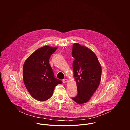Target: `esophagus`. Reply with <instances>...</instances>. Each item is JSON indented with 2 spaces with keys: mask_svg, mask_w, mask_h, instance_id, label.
I'll return each mask as SVG.
<instances>
[{
  "mask_svg": "<svg viewBox=\"0 0 130 130\" xmlns=\"http://www.w3.org/2000/svg\"><path fill=\"white\" fill-rule=\"evenodd\" d=\"M67 82H68V80H67V79H64L63 80V82L64 83H67Z\"/></svg>",
  "mask_w": 130,
  "mask_h": 130,
  "instance_id": "esophagus-1",
  "label": "esophagus"
}]
</instances>
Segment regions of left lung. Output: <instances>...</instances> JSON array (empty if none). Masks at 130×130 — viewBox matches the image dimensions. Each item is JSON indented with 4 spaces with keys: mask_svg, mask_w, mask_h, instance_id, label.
<instances>
[{
    "mask_svg": "<svg viewBox=\"0 0 130 130\" xmlns=\"http://www.w3.org/2000/svg\"><path fill=\"white\" fill-rule=\"evenodd\" d=\"M72 56L75 58L72 68L78 90V95L72 99L81 104L88 102L98 87L102 69L96 55L87 47L74 43Z\"/></svg>",
    "mask_w": 130,
    "mask_h": 130,
    "instance_id": "obj_1",
    "label": "left lung"
}]
</instances>
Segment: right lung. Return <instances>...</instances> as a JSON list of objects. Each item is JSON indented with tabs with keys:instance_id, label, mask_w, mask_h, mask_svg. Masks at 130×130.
I'll return each instance as SVG.
<instances>
[{
	"instance_id": "obj_1",
	"label": "right lung",
	"mask_w": 130,
	"mask_h": 130,
	"mask_svg": "<svg viewBox=\"0 0 130 130\" xmlns=\"http://www.w3.org/2000/svg\"><path fill=\"white\" fill-rule=\"evenodd\" d=\"M57 47L44 46L35 50L25 61L23 69L25 85L31 95L36 100L44 101L53 94L55 86L62 84L56 79L49 61Z\"/></svg>"
}]
</instances>
